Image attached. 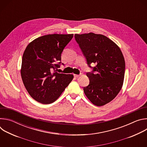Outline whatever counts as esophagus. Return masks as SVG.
<instances>
[{
  "label": "esophagus",
  "mask_w": 147,
  "mask_h": 147,
  "mask_svg": "<svg viewBox=\"0 0 147 147\" xmlns=\"http://www.w3.org/2000/svg\"><path fill=\"white\" fill-rule=\"evenodd\" d=\"M80 76V74H74V77H76V78Z\"/></svg>",
  "instance_id": "obj_1"
}]
</instances>
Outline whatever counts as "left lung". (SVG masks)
<instances>
[{"instance_id":"left-lung-1","label":"left lung","mask_w":147,"mask_h":147,"mask_svg":"<svg viewBox=\"0 0 147 147\" xmlns=\"http://www.w3.org/2000/svg\"><path fill=\"white\" fill-rule=\"evenodd\" d=\"M74 37L88 66L92 68L91 72L87 73L90 83L84 87V92L95 105H105L117 96L122 87L125 72L123 53L114 42L105 35L90 32L76 34ZM91 63L96 66L91 67Z\"/></svg>"}]
</instances>
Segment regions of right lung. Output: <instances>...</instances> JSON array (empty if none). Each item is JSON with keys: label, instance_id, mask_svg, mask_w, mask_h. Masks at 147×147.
Masks as SVG:
<instances>
[{"label": "right lung", "instance_id": "1", "mask_svg": "<svg viewBox=\"0 0 147 147\" xmlns=\"http://www.w3.org/2000/svg\"><path fill=\"white\" fill-rule=\"evenodd\" d=\"M73 37V34L44 35L26 48L21 76L28 94L37 102L53 103L72 81L73 74L58 73L55 69L60 67L61 54Z\"/></svg>", "mask_w": 147, "mask_h": 147}]
</instances>
